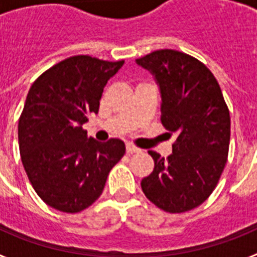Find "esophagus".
Instances as JSON below:
<instances>
[{
  "mask_svg": "<svg viewBox=\"0 0 257 257\" xmlns=\"http://www.w3.org/2000/svg\"><path fill=\"white\" fill-rule=\"evenodd\" d=\"M126 152L127 153H138V152H140V149L136 148L135 145H133L128 143V144H126Z\"/></svg>",
  "mask_w": 257,
  "mask_h": 257,
  "instance_id": "1",
  "label": "esophagus"
}]
</instances>
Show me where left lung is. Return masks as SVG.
Segmentation results:
<instances>
[{
  "instance_id": "obj_1",
  "label": "left lung",
  "mask_w": 257,
  "mask_h": 257,
  "mask_svg": "<svg viewBox=\"0 0 257 257\" xmlns=\"http://www.w3.org/2000/svg\"><path fill=\"white\" fill-rule=\"evenodd\" d=\"M161 92V121L176 135L172 153L153 151L154 170L142 180L145 197L166 212H185L210 197L225 167L230 117L216 78L193 56L157 50L136 59Z\"/></svg>"
}]
</instances>
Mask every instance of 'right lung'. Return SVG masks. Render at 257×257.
<instances>
[{
	"instance_id": "right-lung-1",
	"label": "right lung",
	"mask_w": 257,
	"mask_h": 257,
	"mask_svg": "<svg viewBox=\"0 0 257 257\" xmlns=\"http://www.w3.org/2000/svg\"><path fill=\"white\" fill-rule=\"evenodd\" d=\"M123 63L72 56L29 88L18 124L19 151L32 187L50 207L76 213L91 206L123 157L122 140L100 143L82 128L99 112L104 86Z\"/></svg>"
}]
</instances>
